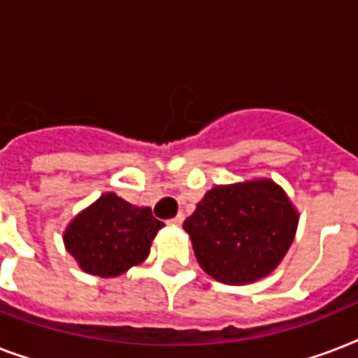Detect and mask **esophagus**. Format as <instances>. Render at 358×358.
Instances as JSON below:
<instances>
[{
	"label": "esophagus",
	"mask_w": 358,
	"mask_h": 358,
	"mask_svg": "<svg viewBox=\"0 0 358 358\" xmlns=\"http://www.w3.org/2000/svg\"><path fill=\"white\" fill-rule=\"evenodd\" d=\"M182 223H184V213H178L176 217L169 219V224H173V227H180Z\"/></svg>",
	"instance_id": "esophagus-1"
}]
</instances>
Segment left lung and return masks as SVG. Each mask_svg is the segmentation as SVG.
I'll list each match as a JSON object with an SVG mask.
<instances>
[{"label":"left lung","instance_id":"1","mask_svg":"<svg viewBox=\"0 0 358 358\" xmlns=\"http://www.w3.org/2000/svg\"><path fill=\"white\" fill-rule=\"evenodd\" d=\"M201 267L219 282L266 277L288 252L297 212L269 180L215 185L184 221Z\"/></svg>","mask_w":358,"mask_h":358}]
</instances>
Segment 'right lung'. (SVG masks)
<instances>
[{
  "instance_id": "add662e5",
  "label": "right lung",
  "mask_w": 358,
  "mask_h": 358,
  "mask_svg": "<svg viewBox=\"0 0 358 358\" xmlns=\"http://www.w3.org/2000/svg\"><path fill=\"white\" fill-rule=\"evenodd\" d=\"M162 227L150 208L106 193L70 223L64 245L87 273L117 277L145 260Z\"/></svg>"
}]
</instances>
